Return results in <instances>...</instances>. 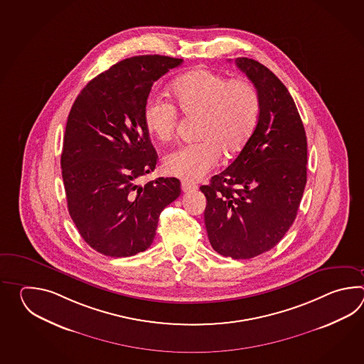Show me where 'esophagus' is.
Instances as JSON below:
<instances>
[{
    "label": "esophagus",
    "mask_w": 364,
    "mask_h": 364,
    "mask_svg": "<svg viewBox=\"0 0 364 364\" xmlns=\"http://www.w3.org/2000/svg\"><path fill=\"white\" fill-rule=\"evenodd\" d=\"M181 186H182L183 193H190V191H193V190L198 188V186L190 183V182H185V181L181 183Z\"/></svg>",
    "instance_id": "1"
}]
</instances>
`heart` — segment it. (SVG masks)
<instances>
[{
    "instance_id": "obj_1",
    "label": "heart",
    "mask_w": 364,
    "mask_h": 364,
    "mask_svg": "<svg viewBox=\"0 0 364 364\" xmlns=\"http://www.w3.org/2000/svg\"><path fill=\"white\" fill-rule=\"evenodd\" d=\"M173 105L148 96L143 104L144 127L160 141L171 139L178 114L199 116V143L186 144L164 159V169L177 178L195 182L216 166L221 154H238L255 130L260 99L255 87L243 77L229 79L209 69H195L171 85Z\"/></svg>"
}]
</instances>
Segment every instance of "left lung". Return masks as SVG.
Here are the masks:
<instances>
[{
	"instance_id": "obj_1",
	"label": "left lung",
	"mask_w": 364,
	"mask_h": 364,
	"mask_svg": "<svg viewBox=\"0 0 364 364\" xmlns=\"http://www.w3.org/2000/svg\"><path fill=\"white\" fill-rule=\"evenodd\" d=\"M255 85L260 114L240 155L201 186L210 246L251 259L274 247L294 223L307 182V138L291 95L260 62L235 60Z\"/></svg>"
}]
</instances>
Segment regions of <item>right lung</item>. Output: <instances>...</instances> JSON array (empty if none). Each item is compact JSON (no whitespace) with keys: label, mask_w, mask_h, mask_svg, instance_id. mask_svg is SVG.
I'll return each mask as SVG.
<instances>
[{"label":"right lung","mask_w":364,"mask_h":364,"mask_svg":"<svg viewBox=\"0 0 364 364\" xmlns=\"http://www.w3.org/2000/svg\"><path fill=\"white\" fill-rule=\"evenodd\" d=\"M183 60L135 55L93 77L70 110L62 179L70 216L102 255L126 257L154 242L163 209L181 195L179 179L138 185L155 171L157 154L143 124L152 85Z\"/></svg>","instance_id":"add662e5"}]
</instances>
